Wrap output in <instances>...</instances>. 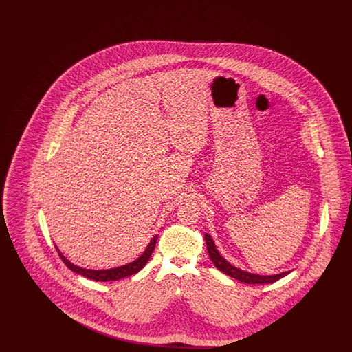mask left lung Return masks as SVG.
<instances>
[{"instance_id":"1","label":"left lung","mask_w":352,"mask_h":352,"mask_svg":"<svg viewBox=\"0 0 352 352\" xmlns=\"http://www.w3.org/2000/svg\"><path fill=\"white\" fill-rule=\"evenodd\" d=\"M204 239H206V244H207V252H208L210 258L214 263V265L220 272L228 274L230 277H234L244 284H273L277 280L285 277L286 274H289V272H284V273L274 274V276H260V274H253L250 272H244L241 269L236 268L234 265H231L226 258L221 257V254L217 250L215 243L210 234H204Z\"/></svg>"}]
</instances>
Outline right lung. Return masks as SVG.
<instances>
[{"instance_id":"obj_1","label":"right lung","mask_w":352,"mask_h":352,"mask_svg":"<svg viewBox=\"0 0 352 352\" xmlns=\"http://www.w3.org/2000/svg\"><path fill=\"white\" fill-rule=\"evenodd\" d=\"M157 239H158V234H155L153 239H151L148 248L144 251V253L137 258L134 260L133 263H129L126 265H122V267H118V268L112 269H104V270H94V269H85L80 268L78 265H74L72 263H69L67 258L60 253V251L56 248V251L59 253L62 261L67 265L68 269H71L72 272L78 273V274H82L84 277L89 278V280H95V281H118L122 277H128V276H132L134 273L140 272L141 269L144 268L146 265V263L149 261L151 258V253L154 251V247H155V243H157Z\"/></svg>"}]
</instances>
